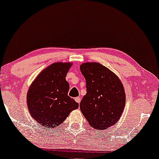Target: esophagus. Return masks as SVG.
Wrapping results in <instances>:
<instances>
[{
  "label": "esophagus",
  "instance_id": "34e87169",
  "mask_svg": "<svg viewBox=\"0 0 159 159\" xmlns=\"http://www.w3.org/2000/svg\"><path fill=\"white\" fill-rule=\"evenodd\" d=\"M75 101L77 102V103H80V101H81V98H79V97L75 98Z\"/></svg>",
  "mask_w": 159,
  "mask_h": 159
}]
</instances>
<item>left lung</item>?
I'll return each mask as SVG.
<instances>
[{
	"label": "left lung",
	"mask_w": 159,
	"mask_h": 159,
	"mask_svg": "<svg viewBox=\"0 0 159 159\" xmlns=\"http://www.w3.org/2000/svg\"><path fill=\"white\" fill-rule=\"evenodd\" d=\"M80 71L87 89L80 102V110L93 128L107 129L117 122L125 108L122 84L114 73L99 63H84Z\"/></svg>",
	"instance_id": "1"
}]
</instances>
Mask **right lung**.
<instances>
[{
	"instance_id": "right-lung-1",
	"label": "right lung",
	"mask_w": 159,
	"mask_h": 159,
	"mask_svg": "<svg viewBox=\"0 0 159 159\" xmlns=\"http://www.w3.org/2000/svg\"><path fill=\"white\" fill-rule=\"evenodd\" d=\"M70 63H55L36 77L28 90V109L43 127H56L63 123L79 104L68 95L69 84L66 76Z\"/></svg>"
}]
</instances>
